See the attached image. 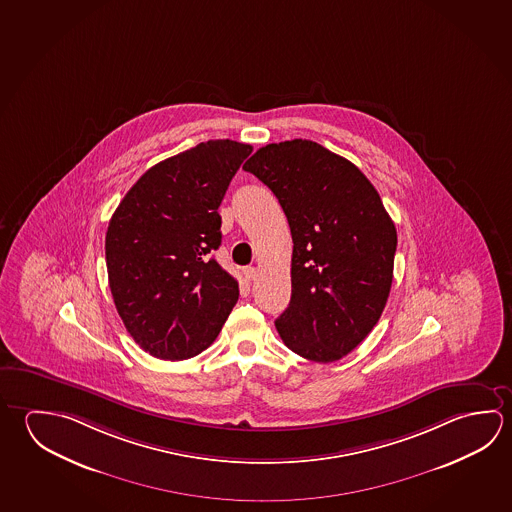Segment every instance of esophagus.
<instances>
[{
  "label": "esophagus",
  "instance_id": "34e87169",
  "mask_svg": "<svg viewBox=\"0 0 512 512\" xmlns=\"http://www.w3.org/2000/svg\"><path fill=\"white\" fill-rule=\"evenodd\" d=\"M244 277L246 280H255L257 277V268H253V266H248V268H244Z\"/></svg>",
  "mask_w": 512,
  "mask_h": 512
}]
</instances>
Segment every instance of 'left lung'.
<instances>
[{"label": "left lung", "mask_w": 512, "mask_h": 512, "mask_svg": "<svg viewBox=\"0 0 512 512\" xmlns=\"http://www.w3.org/2000/svg\"><path fill=\"white\" fill-rule=\"evenodd\" d=\"M243 169L277 196L293 237L291 300L275 322L278 334L302 358L338 361L385 309L394 221L354 163L311 140L260 147Z\"/></svg>", "instance_id": "left-lung-1"}]
</instances>
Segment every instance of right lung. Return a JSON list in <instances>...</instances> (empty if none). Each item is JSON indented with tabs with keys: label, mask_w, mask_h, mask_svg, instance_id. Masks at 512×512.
<instances>
[{
	"label": "right lung",
	"mask_w": 512,
	"mask_h": 512,
	"mask_svg": "<svg viewBox=\"0 0 512 512\" xmlns=\"http://www.w3.org/2000/svg\"><path fill=\"white\" fill-rule=\"evenodd\" d=\"M252 151L208 140L156 163L109 221L111 295L127 332L154 358L198 356L237 304V280L210 252L221 244L217 208Z\"/></svg>",
	"instance_id": "1"
}]
</instances>
